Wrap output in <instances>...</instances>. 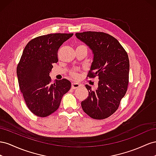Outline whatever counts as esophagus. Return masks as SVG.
I'll use <instances>...</instances> for the list:
<instances>
[{
    "mask_svg": "<svg viewBox=\"0 0 156 156\" xmlns=\"http://www.w3.org/2000/svg\"><path fill=\"white\" fill-rule=\"evenodd\" d=\"M80 86V85L79 83L73 82V83H72V86H71V88H72L73 90H75V89L79 87Z\"/></svg>",
    "mask_w": 156,
    "mask_h": 156,
    "instance_id": "34e87169",
    "label": "esophagus"
}]
</instances>
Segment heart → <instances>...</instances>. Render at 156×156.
Returning <instances> with one entry per match:
<instances>
[{
	"label": "heart",
	"instance_id": "heart-1",
	"mask_svg": "<svg viewBox=\"0 0 156 156\" xmlns=\"http://www.w3.org/2000/svg\"><path fill=\"white\" fill-rule=\"evenodd\" d=\"M77 48H85L87 50V46L86 45V44H80L79 45L77 46ZM71 75H72V76L74 78H77L78 77V73L76 72V70H73L72 72H71Z\"/></svg>",
	"mask_w": 156,
	"mask_h": 156
}]
</instances>
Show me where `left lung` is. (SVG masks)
<instances>
[{"instance_id":"8db88e82","label":"left lung","mask_w":156,"mask_h":156,"mask_svg":"<svg viewBox=\"0 0 156 156\" xmlns=\"http://www.w3.org/2000/svg\"><path fill=\"white\" fill-rule=\"evenodd\" d=\"M76 36L90 46L94 54L87 78L99 79L96 90L86 85L89 95L82 101V108L93 119L107 118L118 110L127 90V53L116 38L107 33L86 31L76 33Z\"/></svg>"}]
</instances>
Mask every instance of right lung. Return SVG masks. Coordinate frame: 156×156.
Segmentation results:
<instances>
[{
    "mask_svg": "<svg viewBox=\"0 0 156 156\" xmlns=\"http://www.w3.org/2000/svg\"><path fill=\"white\" fill-rule=\"evenodd\" d=\"M73 33H52L30 41L17 66L20 90L25 103L34 114L47 117L59 108L63 95L71 87L65 78L51 82L50 73L58 61L60 46Z\"/></svg>",
    "mask_w": 156,
    "mask_h": 156,
    "instance_id": "add662e5",
    "label": "right lung"
}]
</instances>
